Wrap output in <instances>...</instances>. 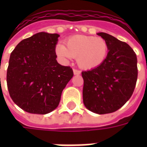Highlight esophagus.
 <instances>
[{
  "label": "esophagus",
  "instance_id": "34e87169",
  "mask_svg": "<svg viewBox=\"0 0 147 147\" xmlns=\"http://www.w3.org/2000/svg\"><path fill=\"white\" fill-rule=\"evenodd\" d=\"M73 72H74V75H80L81 74V71L78 70V69H73Z\"/></svg>",
  "mask_w": 147,
  "mask_h": 147
}]
</instances>
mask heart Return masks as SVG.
Returning <instances> with one entry per match:
<instances>
[{
	"mask_svg": "<svg viewBox=\"0 0 147 147\" xmlns=\"http://www.w3.org/2000/svg\"><path fill=\"white\" fill-rule=\"evenodd\" d=\"M63 44L55 47V53L62 62L77 58L78 66L92 69L102 64L107 58L108 45L101 37L77 35L69 38Z\"/></svg>",
	"mask_w": 147,
	"mask_h": 147,
	"instance_id": "1",
	"label": "heart"
}]
</instances>
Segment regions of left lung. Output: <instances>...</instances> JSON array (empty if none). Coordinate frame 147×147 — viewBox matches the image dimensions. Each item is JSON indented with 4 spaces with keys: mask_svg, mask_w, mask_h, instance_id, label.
<instances>
[{
    "mask_svg": "<svg viewBox=\"0 0 147 147\" xmlns=\"http://www.w3.org/2000/svg\"><path fill=\"white\" fill-rule=\"evenodd\" d=\"M108 45L102 64L82 72L84 79L83 102L95 114L117 111L130 98L137 80V55L124 42L105 33H98Z\"/></svg>",
    "mask_w": 147,
    "mask_h": 147,
    "instance_id": "left-lung-1",
    "label": "left lung"
}]
</instances>
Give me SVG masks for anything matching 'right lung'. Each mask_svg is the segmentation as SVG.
<instances>
[{
	"mask_svg": "<svg viewBox=\"0 0 147 147\" xmlns=\"http://www.w3.org/2000/svg\"><path fill=\"white\" fill-rule=\"evenodd\" d=\"M59 36L57 33H36L20 41L10 54L7 71L9 94L28 113L46 114L55 110L73 76L70 67L56 60Z\"/></svg>",
	"mask_w": 147,
	"mask_h": 147,
	"instance_id": "right-lung-1",
	"label": "right lung"
}]
</instances>
